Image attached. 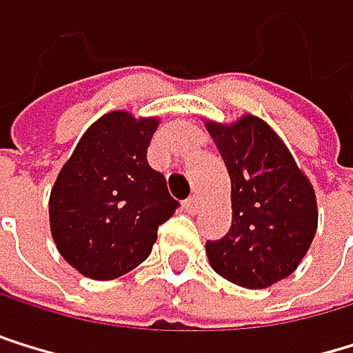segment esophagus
Listing matches in <instances>:
<instances>
[{"label": "esophagus", "instance_id": "esophagus-1", "mask_svg": "<svg viewBox=\"0 0 353 353\" xmlns=\"http://www.w3.org/2000/svg\"><path fill=\"white\" fill-rule=\"evenodd\" d=\"M184 208H186V212L188 214H196L199 210H201V201H199V196H190V199H186V203H184Z\"/></svg>", "mask_w": 353, "mask_h": 353}]
</instances>
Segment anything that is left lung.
<instances>
[{"mask_svg": "<svg viewBox=\"0 0 353 353\" xmlns=\"http://www.w3.org/2000/svg\"><path fill=\"white\" fill-rule=\"evenodd\" d=\"M230 178L233 222L222 239L208 241L212 269L243 288H267L288 277L314 241L316 192L283 141L265 120L208 123Z\"/></svg>", "mask_w": 353, "mask_h": 353, "instance_id": "8db88e82", "label": "left lung"}]
</instances>
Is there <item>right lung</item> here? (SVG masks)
Wrapping results in <instances>:
<instances>
[{"instance_id":"right-lung-1","label":"right lung","mask_w":353,"mask_h":353,"mask_svg":"<svg viewBox=\"0 0 353 353\" xmlns=\"http://www.w3.org/2000/svg\"><path fill=\"white\" fill-rule=\"evenodd\" d=\"M157 118L110 112L78 141L50 192V230L63 259L90 279L141 265L180 205L148 165Z\"/></svg>"}]
</instances>
